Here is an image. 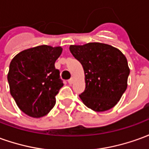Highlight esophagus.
Listing matches in <instances>:
<instances>
[{
  "label": "esophagus",
  "instance_id": "34e87169",
  "mask_svg": "<svg viewBox=\"0 0 149 149\" xmlns=\"http://www.w3.org/2000/svg\"><path fill=\"white\" fill-rule=\"evenodd\" d=\"M74 77H71L70 78V79H69V80H68V84H73V82H74Z\"/></svg>",
  "mask_w": 149,
  "mask_h": 149
}]
</instances>
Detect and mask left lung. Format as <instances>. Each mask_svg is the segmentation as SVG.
<instances>
[{"instance_id":"1","label":"left lung","mask_w":149,"mask_h":149,"mask_svg":"<svg viewBox=\"0 0 149 149\" xmlns=\"http://www.w3.org/2000/svg\"><path fill=\"white\" fill-rule=\"evenodd\" d=\"M69 50L84 68L85 89L79 95L82 102L96 112L113 108L128 86L130 69L125 56L99 42L70 45Z\"/></svg>"}]
</instances>
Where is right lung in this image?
<instances>
[{"mask_svg":"<svg viewBox=\"0 0 149 149\" xmlns=\"http://www.w3.org/2000/svg\"><path fill=\"white\" fill-rule=\"evenodd\" d=\"M62 50L61 46L39 45L21 51L10 62L7 77L10 93L26 115L39 118L55 105L63 86L55 62Z\"/></svg>","mask_w":149,"mask_h":149,"instance_id":"obj_1","label":"right lung"}]
</instances>
